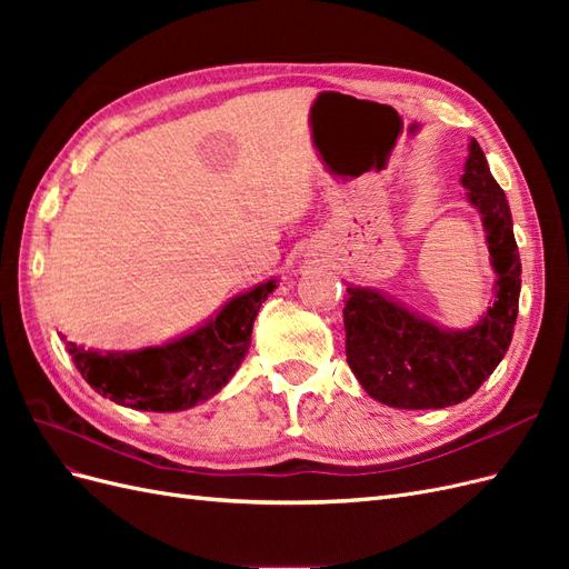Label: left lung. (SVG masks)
Here are the masks:
<instances>
[{"instance_id":"1","label":"left lung","mask_w":569,"mask_h":569,"mask_svg":"<svg viewBox=\"0 0 569 569\" xmlns=\"http://www.w3.org/2000/svg\"><path fill=\"white\" fill-rule=\"evenodd\" d=\"M460 182L481 213L491 266L498 274L496 301L485 318L470 330H441L380 291L347 287L343 330L349 368L372 399L391 408H446L470 399L510 347L522 263L508 199L477 140L470 142Z\"/></svg>"}]
</instances>
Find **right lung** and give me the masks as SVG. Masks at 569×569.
<instances>
[{"label": "right lung", "mask_w": 569, "mask_h": 569, "mask_svg": "<svg viewBox=\"0 0 569 569\" xmlns=\"http://www.w3.org/2000/svg\"><path fill=\"white\" fill-rule=\"evenodd\" d=\"M272 289L274 280H268L234 297L213 320L166 347L107 356L73 341L66 347L88 385L111 401L153 412L184 410L211 399L242 366L258 308Z\"/></svg>", "instance_id": "add662e5"}]
</instances>
